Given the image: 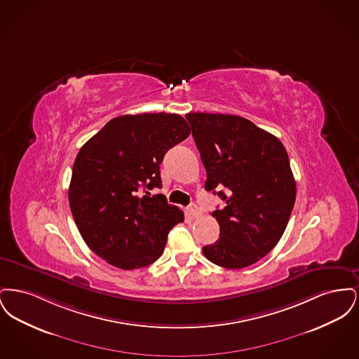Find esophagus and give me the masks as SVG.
<instances>
[{
  "label": "esophagus",
  "instance_id": "esophagus-1",
  "mask_svg": "<svg viewBox=\"0 0 359 359\" xmlns=\"http://www.w3.org/2000/svg\"><path fill=\"white\" fill-rule=\"evenodd\" d=\"M187 212L191 218H198L201 215V210H199V207L196 205H189L187 208Z\"/></svg>",
  "mask_w": 359,
  "mask_h": 359
}]
</instances>
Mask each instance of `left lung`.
<instances>
[{
  "label": "left lung",
  "instance_id": "8db88e82",
  "mask_svg": "<svg viewBox=\"0 0 359 359\" xmlns=\"http://www.w3.org/2000/svg\"><path fill=\"white\" fill-rule=\"evenodd\" d=\"M205 165V187L224 201L212 217L219 239L202 250L208 261L241 269L266 256L290 221L296 183L281 141L231 114H186Z\"/></svg>",
  "mask_w": 359,
  "mask_h": 359
}]
</instances>
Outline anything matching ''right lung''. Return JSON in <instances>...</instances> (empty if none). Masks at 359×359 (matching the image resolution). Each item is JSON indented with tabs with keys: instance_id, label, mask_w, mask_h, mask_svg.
<instances>
[{
	"instance_id": "right-lung-1",
	"label": "right lung",
	"mask_w": 359,
	"mask_h": 359,
	"mask_svg": "<svg viewBox=\"0 0 359 359\" xmlns=\"http://www.w3.org/2000/svg\"><path fill=\"white\" fill-rule=\"evenodd\" d=\"M189 136L179 114L144 113L109 121L81 148L72 167L69 202L87 246L125 271L151 265L172 227L184 221L164 195L160 164L164 154ZM142 189L147 196H139Z\"/></svg>"
}]
</instances>
